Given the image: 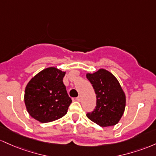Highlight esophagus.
Here are the masks:
<instances>
[{"label":"esophagus","mask_w":156,"mask_h":156,"mask_svg":"<svg viewBox=\"0 0 156 156\" xmlns=\"http://www.w3.org/2000/svg\"><path fill=\"white\" fill-rule=\"evenodd\" d=\"M76 100H77L78 101H81V97H76Z\"/></svg>","instance_id":"esophagus-1"}]
</instances>
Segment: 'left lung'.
<instances>
[{"mask_svg":"<svg viewBox=\"0 0 156 156\" xmlns=\"http://www.w3.org/2000/svg\"><path fill=\"white\" fill-rule=\"evenodd\" d=\"M86 77L97 94V107L87 117L94 123L105 127L119 123L125 112L126 96L119 82L108 70L100 69L87 73Z\"/></svg>","mask_w":156,"mask_h":156,"instance_id":"1","label":"left lung"}]
</instances>
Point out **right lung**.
<instances>
[{
	"label": "right lung",
	"instance_id": "right-lung-1",
	"mask_svg": "<svg viewBox=\"0 0 156 156\" xmlns=\"http://www.w3.org/2000/svg\"><path fill=\"white\" fill-rule=\"evenodd\" d=\"M66 71L55 67L42 70L26 85L24 102L29 115L41 123L53 122L67 113L72 100L62 82Z\"/></svg>",
	"mask_w": 156,
	"mask_h": 156
}]
</instances>
